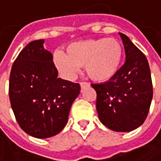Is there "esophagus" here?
Wrapping results in <instances>:
<instances>
[{
	"label": "esophagus",
	"mask_w": 161,
	"mask_h": 161,
	"mask_svg": "<svg viewBox=\"0 0 161 161\" xmlns=\"http://www.w3.org/2000/svg\"><path fill=\"white\" fill-rule=\"evenodd\" d=\"M80 86H81V89H83V88H85V87H86V86H89V84H88V83H86V82H81Z\"/></svg>",
	"instance_id": "obj_1"
}]
</instances>
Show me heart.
<instances>
[{
    "label": "heart",
    "instance_id": "heart-1",
    "mask_svg": "<svg viewBox=\"0 0 161 161\" xmlns=\"http://www.w3.org/2000/svg\"><path fill=\"white\" fill-rule=\"evenodd\" d=\"M123 59V47L113 38H100L70 44L66 54L56 51L53 62L67 79L74 78L85 66L87 76L96 82H106L117 74Z\"/></svg>",
    "mask_w": 161,
    "mask_h": 161
}]
</instances>
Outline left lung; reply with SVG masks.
Here are the masks:
<instances>
[{
  "label": "left lung",
  "instance_id": "left-lung-1",
  "mask_svg": "<svg viewBox=\"0 0 161 161\" xmlns=\"http://www.w3.org/2000/svg\"><path fill=\"white\" fill-rule=\"evenodd\" d=\"M126 61L112 79L91 84L96 90L99 119L108 129L127 132L140 127L153 98L150 68L143 52L123 33Z\"/></svg>",
  "mask_w": 161,
  "mask_h": 161
}]
</instances>
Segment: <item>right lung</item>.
I'll list each match as a JSON object with an SVG mask.
<instances>
[{
  "label": "right lung",
  "instance_id": "add662e5",
  "mask_svg": "<svg viewBox=\"0 0 161 161\" xmlns=\"http://www.w3.org/2000/svg\"><path fill=\"white\" fill-rule=\"evenodd\" d=\"M44 40L29 43L16 58L10 73L9 98L20 128L45 139L59 133L68 121L80 85L58 78L53 55Z\"/></svg>",
  "mask_w": 161,
  "mask_h": 161
}]
</instances>
